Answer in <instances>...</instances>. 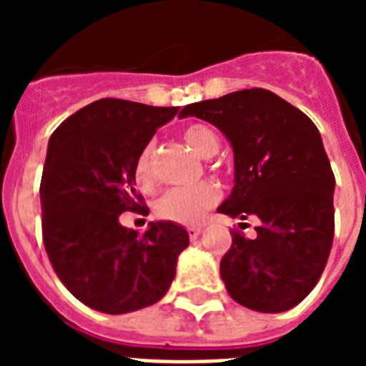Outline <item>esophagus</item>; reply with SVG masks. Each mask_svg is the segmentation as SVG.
Instances as JSON below:
<instances>
[{
    "instance_id": "34e87169",
    "label": "esophagus",
    "mask_w": 366,
    "mask_h": 366,
    "mask_svg": "<svg viewBox=\"0 0 366 366\" xmlns=\"http://www.w3.org/2000/svg\"><path fill=\"white\" fill-rule=\"evenodd\" d=\"M187 232H189L190 240H196L199 236V232H202V225H190V227L187 229Z\"/></svg>"
}]
</instances>
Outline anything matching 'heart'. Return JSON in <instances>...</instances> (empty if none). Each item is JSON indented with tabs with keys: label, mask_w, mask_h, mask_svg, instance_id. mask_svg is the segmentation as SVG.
I'll return each mask as SVG.
<instances>
[{
	"label": "heart",
	"mask_w": 366,
	"mask_h": 366,
	"mask_svg": "<svg viewBox=\"0 0 366 366\" xmlns=\"http://www.w3.org/2000/svg\"><path fill=\"white\" fill-rule=\"evenodd\" d=\"M183 139L194 152L202 157H212L219 148V139L212 128L202 122H194L183 128ZM135 183L143 189L154 185V143H147L139 152L134 167ZM219 190L211 181H202L196 185L174 187L155 202V212L163 219L190 225L202 219L209 209L218 203Z\"/></svg>",
	"instance_id": "1"
}]
</instances>
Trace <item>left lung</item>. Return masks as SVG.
I'll use <instances>...</instances> for the list:
<instances>
[{"label": "left lung", "instance_id": "obj_1", "mask_svg": "<svg viewBox=\"0 0 366 366\" xmlns=\"http://www.w3.org/2000/svg\"><path fill=\"white\" fill-rule=\"evenodd\" d=\"M179 117L211 122L231 141L234 189L219 214L258 219L254 238L231 232L219 262L229 295L254 312L292 310L319 282L334 242L335 177L317 126L262 87L194 102Z\"/></svg>", "mask_w": 366, "mask_h": 366}]
</instances>
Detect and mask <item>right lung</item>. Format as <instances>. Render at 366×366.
Wrapping results in <instances>:
<instances>
[{
  "label": "right lung",
  "instance_id": "right-lung-1",
  "mask_svg": "<svg viewBox=\"0 0 366 366\" xmlns=\"http://www.w3.org/2000/svg\"><path fill=\"white\" fill-rule=\"evenodd\" d=\"M177 112L100 99L51 135L40 183L45 251L64 286L97 312L119 315L157 302L189 245L177 223L152 222L139 234L119 222L122 212H150L135 190V159Z\"/></svg>",
  "mask_w": 366,
  "mask_h": 366
}]
</instances>
